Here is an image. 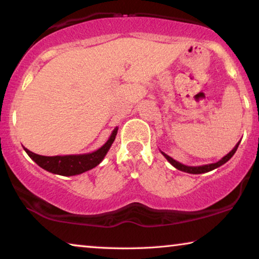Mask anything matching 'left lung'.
<instances>
[{
	"instance_id": "8db88e82",
	"label": "left lung",
	"mask_w": 259,
	"mask_h": 259,
	"mask_svg": "<svg viewBox=\"0 0 259 259\" xmlns=\"http://www.w3.org/2000/svg\"><path fill=\"white\" fill-rule=\"evenodd\" d=\"M239 143H240V141H238L236 146L233 147L232 150L230 151L229 153L225 155V157H223L219 161L213 162V164L201 165V166H186V165L182 164V162L175 160V159L171 158V157H169V155H167L166 153H164V152H161V151H160V152H161V154L164 155V157H165L166 159H167V161L169 162V164H171L172 166H175V167H176L177 169H179V171H183V172H186V173H191V175H200V173L210 172V171H212V169L217 168V167H219V166L224 165L225 162H228V161L230 160V159L232 158V155L236 153V151H237V148H238Z\"/></svg>"
}]
</instances>
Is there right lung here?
<instances>
[{
  "instance_id": "right-lung-1",
  "label": "right lung",
  "mask_w": 259,
  "mask_h": 259,
  "mask_svg": "<svg viewBox=\"0 0 259 259\" xmlns=\"http://www.w3.org/2000/svg\"><path fill=\"white\" fill-rule=\"evenodd\" d=\"M116 133H118V127L113 130L108 140L99 150L92 152V153L46 157V155L33 153V152H30L26 147H23V150L31 158V160H34L46 171L65 177L76 176L86 171H90V169L94 168L95 166H98L104 160L105 155L107 154L109 148H111L113 141L115 140Z\"/></svg>"
}]
</instances>
